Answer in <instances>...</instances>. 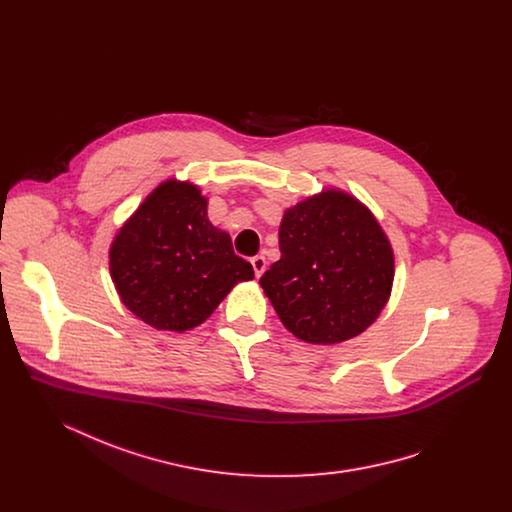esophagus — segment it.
<instances>
[{
    "mask_svg": "<svg viewBox=\"0 0 512 512\" xmlns=\"http://www.w3.org/2000/svg\"><path fill=\"white\" fill-rule=\"evenodd\" d=\"M251 267L255 270V276L259 278L265 272V268H267V259L263 255H257V257L251 259Z\"/></svg>",
    "mask_w": 512,
    "mask_h": 512,
    "instance_id": "1",
    "label": "esophagus"
}]
</instances>
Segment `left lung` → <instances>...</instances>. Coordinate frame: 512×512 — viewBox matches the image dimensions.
<instances>
[{"instance_id": "left-lung-1", "label": "left lung", "mask_w": 512, "mask_h": 512, "mask_svg": "<svg viewBox=\"0 0 512 512\" xmlns=\"http://www.w3.org/2000/svg\"><path fill=\"white\" fill-rule=\"evenodd\" d=\"M280 261L261 276L282 324L295 338L334 345L363 334L391 295L395 259L380 222L338 188L284 211Z\"/></svg>"}]
</instances>
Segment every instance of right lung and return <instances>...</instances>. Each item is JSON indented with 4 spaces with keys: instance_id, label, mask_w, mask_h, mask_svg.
Here are the masks:
<instances>
[{
    "instance_id": "obj_1",
    "label": "right lung",
    "mask_w": 512,
    "mask_h": 512,
    "mask_svg": "<svg viewBox=\"0 0 512 512\" xmlns=\"http://www.w3.org/2000/svg\"><path fill=\"white\" fill-rule=\"evenodd\" d=\"M209 199L184 180L161 182L119 228L109 272L124 307L157 330L186 332L253 280L230 234L211 224Z\"/></svg>"
}]
</instances>
